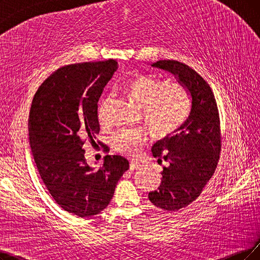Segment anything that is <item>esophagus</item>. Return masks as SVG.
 <instances>
[{
    "label": "esophagus",
    "instance_id": "1",
    "mask_svg": "<svg viewBox=\"0 0 260 260\" xmlns=\"http://www.w3.org/2000/svg\"><path fill=\"white\" fill-rule=\"evenodd\" d=\"M142 165L139 162H130V170L134 171V170H141Z\"/></svg>",
    "mask_w": 260,
    "mask_h": 260
}]
</instances>
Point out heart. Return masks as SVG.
Listing matches in <instances>:
<instances>
[{
	"mask_svg": "<svg viewBox=\"0 0 260 260\" xmlns=\"http://www.w3.org/2000/svg\"><path fill=\"white\" fill-rule=\"evenodd\" d=\"M126 92L143 109L144 120L155 137L164 138L177 131L188 118L191 97L188 89L179 82H168L149 76H139L129 81ZM109 98L99 106L101 122L107 120ZM147 138L139 130L123 129L116 133L113 143L116 150L128 157L140 154Z\"/></svg>",
	"mask_w": 260,
	"mask_h": 260,
	"instance_id": "obj_1",
	"label": "heart"
}]
</instances>
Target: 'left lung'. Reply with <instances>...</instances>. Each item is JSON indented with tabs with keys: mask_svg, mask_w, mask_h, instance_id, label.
<instances>
[{
	"mask_svg": "<svg viewBox=\"0 0 260 260\" xmlns=\"http://www.w3.org/2000/svg\"><path fill=\"white\" fill-rule=\"evenodd\" d=\"M152 67L173 74L188 89L191 111L175 136H168L152 146L158 163L168 162L161 172L158 190L148 194L149 201L166 211H177L201 195L212 177L220 158V117L212 89L197 72L177 60L164 59Z\"/></svg>",
	"mask_w": 260,
	"mask_h": 260,
	"instance_id": "left-lung-1",
	"label": "left lung"
}]
</instances>
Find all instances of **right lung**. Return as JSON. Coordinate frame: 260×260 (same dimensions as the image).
<instances>
[{
  "label": "right lung",
  "instance_id": "right-lung-1",
  "mask_svg": "<svg viewBox=\"0 0 260 260\" xmlns=\"http://www.w3.org/2000/svg\"><path fill=\"white\" fill-rule=\"evenodd\" d=\"M117 68L115 59L61 67L39 86L30 106L28 139L40 177L60 208L80 217L105 209L129 169L115 154L92 169L83 147L97 145L98 101Z\"/></svg>",
  "mask_w": 260,
  "mask_h": 260
}]
</instances>
